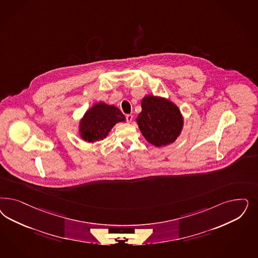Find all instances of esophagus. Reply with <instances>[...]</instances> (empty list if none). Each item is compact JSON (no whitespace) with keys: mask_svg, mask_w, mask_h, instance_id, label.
Here are the masks:
<instances>
[{"mask_svg":"<svg viewBox=\"0 0 258 258\" xmlns=\"http://www.w3.org/2000/svg\"><path fill=\"white\" fill-rule=\"evenodd\" d=\"M132 120H133V115H131V114L126 115V121H127L128 123H130Z\"/></svg>","mask_w":258,"mask_h":258,"instance_id":"34e87169","label":"esophagus"}]
</instances>
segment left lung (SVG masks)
<instances>
[{
	"instance_id": "8db88e82",
	"label": "left lung",
	"mask_w": 258,
	"mask_h": 258,
	"mask_svg": "<svg viewBox=\"0 0 258 258\" xmlns=\"http://www.w3.org/2000/svg\"><path fill=\"white\" fill-rule=\"evenodd\" d=\"M142 108L137 122L145 140L156 147L175 142L183 127L182 115L175 103L149 95L142 99Z\"/></svg>"
}]
</instances>
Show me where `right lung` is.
Returning a JSON list of instances; mask_svg holds the SVG:
<instances>
[{"label":"right lung","instance_id":"1","mask_svg":"<svg viewBox=\"0 0 258 258\" xmlns=\"http://www.w3.org/2000/svg\"><path fill=\"white\" fill-rule=\"evenodd\" d=\"M122 121H125V116L119 109L99 102L86 111L80 121L79 131L83 141L99 142L108 136L116 123Z\"/></svg>","mask_w":258,"mask_h":258}]
</instances>
